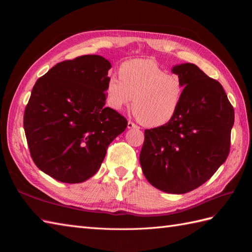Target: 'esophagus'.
I'll return each mask as SVG.
<instances>
[{
  "mask_svg": "<svg viewBox=\"0 0 252 252\" xmlns=\"http://www.w3.org/2000/svg\"><path fill=\"white\" fill-rule=\"evenodd\" d=\"M127 127L129 128V129H131V128H139V126L136 125V124H134L133 122H131V121H129L128 122V124H127Z\"/></svg>",
  "mask_w": 252,
  "mask_h": 252,
  "instance_id": "obj_1",
  "label": "esophagus"
}]
</instances>
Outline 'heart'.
Wrapping results in <instances>:
<instances>
[{
  "instance_id": "1",
  "label": "heart",
  "mask_w": 252,
  "mask_h": 252,
  "mask_svg": "<svg viewBox=\"0 0 252 252\" xmlns=\"http://www.w3.org/2000/svg\"><path fill=\"white\" fill-rule=\"evenodd\" d=\"M185 85L180 75L166 72L156 61L133 59L120 66V75L111 74L105 87L106 103L121 110L131 103L132 112L148 127L165 125L180 110Z\"/></svg>"
}]
</instances>
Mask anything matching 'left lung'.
Returning <instances> with one entry per match:
<instances>
[{
	"instance_id": "left-lung-1",
	"label": "left lung",
	"mask_w": 252,
	"mask_h": 252,
	"mask_svg": "<svg viewBox=\"0 0 252 252\" xmlns=\"http://www.w3.org/2000/svg\"><path fill=\"white\" fill-rule=\"evenodd\" d=\"M185 93L169 123L144 131L140 163L152 186L186 193L207 182L229 155L234 110L222 85L194 64L174 66Z\"/></svg>"
}]
</instances>
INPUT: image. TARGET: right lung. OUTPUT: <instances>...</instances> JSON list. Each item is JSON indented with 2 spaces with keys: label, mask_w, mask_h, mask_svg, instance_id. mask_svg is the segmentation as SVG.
I'll return each instance as SVG.
<instances>
[{
  "label": "right lung",
  "mask_w": 252,
  "mask_h": 252,
  "mask_svg": "<svg viewBox=\"0 0 252 252\" xmlns=\"http://www.w3.org/2000/svg\"><path fill=\"white\" fill-rule=\"evenodd\" d=\"M110 63L81 56L58 63L37 79L24 111L34 164L63 183H81L100 169L109 144L127 120L105 107Z\"/></svg>",
  "instance_id": "add662e5"
}]
</instances>
